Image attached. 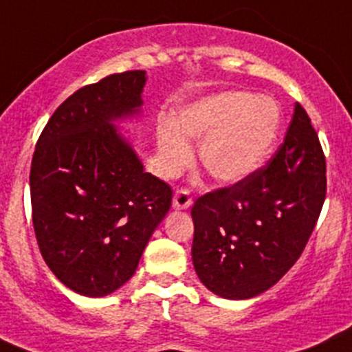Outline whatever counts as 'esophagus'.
Returning <instances> with one entry per match:
<instances>
[{
  "mask_svg": "<svg viewBox=\"0 0 352 352\" xmlns=\"http://www.w3.org/2000/svg\"><path fill=\"white\" fill-rule=\"evenodd\" d=\"M192 197H190L188 190H179V192L174 193V199H173V207L176 210H186L190 209L192 206Z\"/></svg>",
  "mask_w": 352,
  "mask_h": 352,
  "instance_id": "esophagus-1",
  "label": "esophagus"
}]
</instances>
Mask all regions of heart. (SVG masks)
Instances as JSON below:
<instances>
[{"label":"heart","instance_id":"b5f03b06","mask_svg":"<svg viewBox=\"0 0 352 352\" xmlns=\"http://www.w3.org/2000/svg\"><path fill=\"white\" fill-rule=\"evenodd\" d=\"M280 107L273 98L245 91L206 96L174 113L157 128L159 166L176 176L192 160L186 140L200 142L204 169L219 183H236L256 173L273 150L280 131Z\"/></svg>","mask_w":352,"mask_h":352}]
</instances>
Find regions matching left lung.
<instances>
[{
	"instance_id": "obj_1",
	"label": "left lung",
	"mask_w": 352,
	"mask_h": 352,
	"mask_svg": "<svg viewBox=\"0 0 352 352\" xmlns=\"http://www.w3.org/2000/svg\"><path fill=\"white\" fill-rule=\"evenodd\" d=\"M327 162L306 110L296 103L280 148L249 178L192 207L193 267L223 299L266 292L296 264L327 193Z\"/></svg>"
}]
</instances>
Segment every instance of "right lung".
<instances>
[{"instance_id":"1","label":"right lung","mask_w":352,"mask_h":352,"mask_svg":"<svg viewBox=\"0 0 352 352\" xmlns=\"http://www.w3.org/2000/svg\"><path fill=\"white\" fill-rule=\"evenodd\" d=\"M145 85V70H128L78 89L36 145L29 183L39 250L81 296H109L128 282L170 207V186L145 173L116 126L140 117Z\"/></svg>"}]
</instances>
